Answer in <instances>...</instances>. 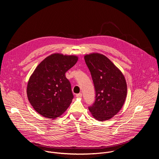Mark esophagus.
<instances>
[{
	"label": "esophagus",
	"mask_w": 159,
	"mask_h": 159,
	"mask_svg": "<svg viewBox=\"0 0 159 159\" xmlns=\"http://www.w3.org/2000/svg\"><path fill=\"white\" fill-rule=\"evenodd\" d=\"M82 96V94L81 93L76 94V97H77V98H81Z\"/></svg>",
	"instance_id": "obj_1"
}]
</instances>
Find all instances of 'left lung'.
Here are the masks:
<instances>
[{
  "instance_id": "left-lung-1",
  "label": "left lung",
  "mask_w": 159,
  "mask_h": 159,
  "mask_svg": "<svg viewBox=\"0 0 159 159\" xmlns=\"http://www.w3.org/2000/svg\"><path fill=\"white\" fill-rule=\"evenodd\" d=\"M85 63L90 72L95 89V100L89 106L99 121L108 120L122 107L127 94L124 75L106 57L98 53L85 55Z\"/></svg>"
}]
</instances>
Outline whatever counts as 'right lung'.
I'll return each instance as SVG.
<instances>
[{"label": "right lung", "mask_w": 159, "mask_h": 159, "mask_svg": "<svg viewBox=\"0 0 159 159\" xmlns=\"http://www.w3.org/2000/svg\"><path fill=\"white\" fill-rule=\"evenodd\" d=\"M77 60L75 56L55 53L47 57L36 67L29 80L27 94L39 114L54 119L69 107L74 95L65 73Z\"/></svg>", "instance_id": "obj_1"}]
</instances>
